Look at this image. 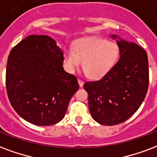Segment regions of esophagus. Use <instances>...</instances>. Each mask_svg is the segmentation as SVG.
<instances>
[{
	"label": "esophagus",
	"mask_w": 157,
	"mask_h": 157,
	"mask_svg": "<svg viewBox=\"0 0 157 157\" xmlns=\"http://www.w3.org/2000/svg\"><path fill=\"white\" fill-rule=\"evenodd\" d=\"M78 83L81 87H82V86H83V85H84V82H83V81H82L81 79H78Z\"/></svg>",
	"instance_id": "obj_1"
}]
</instances>
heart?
<instances>
[{
	"instance_id": "obj_1",
	"label": "heart",
	"mask_w": 157,
	"mask_h": 157,
	"mask_svg": "<svg viewBox=\"0 0 157 157\" xmlns=\"http://www.w3.org/2000/svg\"><path fill=\"white\" fill-rule=\"evenodd\" d=\"M120 56V47L114 40L89 37L77 40L72 49L63 52V61L70 72H75L83 62L88 77L100 79L110 72Z\"/></svg>"
}]
</instances>
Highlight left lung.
<instances>
[{
	"mask_svg": "<svg viewBox=\"0 0 157 157\" xmlns=\"http://www.w3.org/2000/svg\"><path fill=\"white\" fill-rule=\"evenodd\" d=\"M117 44L121 56L112 70L98 81L84 84L90 114L105 126L120 124L132 117L143 102L149 85L147 52L134 42L120 39Z\"/></svg>",
	"mask_w": 157,
	"mask_h": 157,
	"instance_id": "left-lung-1",
	"label": "left lung"
}]
</instances>
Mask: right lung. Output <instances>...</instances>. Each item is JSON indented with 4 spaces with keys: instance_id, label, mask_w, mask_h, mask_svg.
<instances>
[{
    "instance_id": "right-lung-1",
    "label": "right lung",
    "mask_w": 157,
    "mask_h": 157,
    "mask_svg": "<svg viewBox=\"0 0 157 157\" xmlns=\"http://www.w3.org/2000/svg\"><path fill=\"white\" fill-rule=\"evenodd\" d=\"M62 64L63 52L48 36H29L12 48L6 86L20 117L37 126L54 125L63 119L79 84Z\"/></svg>"
}]
</instances>
